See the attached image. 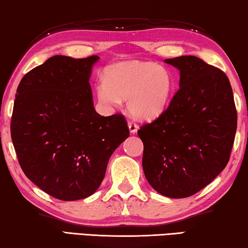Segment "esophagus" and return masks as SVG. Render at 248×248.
<instances>
[{
	"instance_id": "esophagus-1",
	"label": "esophagus",
	"mask_w": 248,
	"mask_h": 248,
	"mask_svg": "<svg viewBox=\"0 0 248 248\" xmlns=\"http://www.w3.org/2000/svg\"><path fill=\"white\" fill-rule=\"evenodd\" d=\"M128 128H129V131L131 133H136L137 130H138V125L133 123V121H128Z\"/></svg>"
}]
</instances>
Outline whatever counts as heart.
<instances>
[{
	"mask_svg": "<svg viewBox=\"0 0 248 248\" xmlns=\"http://www.w3.org/2000/svg\"><path fill=\"white\" fill-rule=\"evenodd\" d=\"M104 81L96 87L97 98L108 108L119 107L127 99L131 116L150 120L164 111L171 99L173 79L163 66L151 62L130 61L109 66Z\"/></svg>",
	"mask_w": 248,
	"mask_h": 248,
	"instance_id": "heart-1",
	"label": "heart"
}]
</instances>
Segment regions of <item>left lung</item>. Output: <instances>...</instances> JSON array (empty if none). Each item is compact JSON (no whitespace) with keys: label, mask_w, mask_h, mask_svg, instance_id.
Wrapping results in <instances>:
<instances>
[{"label":"left lung","mask_w":248,"mask_h":248,"mask_svg":"<svg viewBox=\"0 0 248 248\" xmlns=\"http://www.w3.org/2000/svg\"><path fill=\"white\" fill-rule=\"evenodd\" d=\"M180 72L168 108L138 136L150 186L171 199L191 196L210 184L230 160L237 113L229 78L195 56L164 60Z\"/></svg>","instance_id":"left-lung-1"}]
</instances>
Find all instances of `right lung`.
I'll return each instance as SVG.
<instances>
[{"mask_svg": "<svg viewBox=\"0 0 248 248\" xmlns=\"http://www.w3.org/2000/svg\"><path fill=\"white\" fill-rule=\"evenodd\" d=\"M98 61L56 55L27 73L15 95L11 137L19 166L62 201L95 193L129 137L123 115L103 117L93 107L89 79Z\"/></svg>", "mask_w": 248, "mask_h": 248, "instance_id": "1", "label": "right lung"}]
</instances>
